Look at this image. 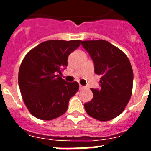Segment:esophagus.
Returning <instances> with one entry per match:
<instances>
[{"instance_id":"1","label":"esophagus","mask_w":151,"mask_h":151,"mask_svg":"<svg viewBox=\"0 0 151 151\" xmlns=\"http://www.w3.org/2000/svg\"><path fill=\"white\" fill-rule=\"evenodd\" d=\"M86 87L85 86H79V89H80V90H84V89H85Z\"/></svg>"}]
</instances>
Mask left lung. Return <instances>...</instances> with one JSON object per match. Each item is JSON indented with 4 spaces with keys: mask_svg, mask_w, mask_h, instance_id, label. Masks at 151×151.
Listing matches in <instances>:
<instances>
[{
    "mask_svg": "<svg viewBox=\"0 0 151 151\" xmlns=\"http://www.w3.org/2000/svg\"><path fill=\"white\" fill-rule=\"evenodd\" d=\"M91 57L95 73L102 75L99 89H91L93 99L84 104L86 111L96 120H112L118 116L132 95L133 73L124 53L106 40L82 41Z\"/></svg>",
    "mask_w": 151,
    "mask_h": 151,
    "instance_id": "1",
    "label": "left lung"
}]
</instances>
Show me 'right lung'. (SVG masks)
Wrapping results in <instances>:
<instances>
[{
  "label": "right lung",
  "mask_w": 151,
  "mask_h": 151,
  "mask_svg": "<svg viewBox=\"0 0 151 151\" xmlns=\"http://www.w3.org/2000/svg\"><path fill=\"white\" fill-rule=\"evenodd\" d=\"M81 40H47L25 56L18 72V85L25 104L35 117L50 120L67 111L69 101L78 91L77 82L61 78L68 56Z\"/></svg>",
  "instance_id": "obj_1"
}]
</instances>
